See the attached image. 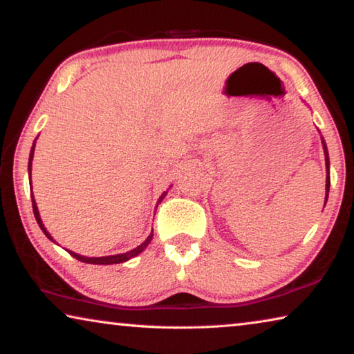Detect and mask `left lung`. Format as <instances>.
Returning <instances> with one entry per match:
<instances>
[{"label":"left lung","instance_id":"obj_1","mask_svg":"<svg viewBox=\"0 0 354 354\" xmlns=\"http://www.w3.org/2000/svg\"><path fill=\"white\" fill-rule=\"evenodd\" d=\"M322 143H323V149H325V160H326V171H328V175H326V200H328V192H329V158H328L326 143H325V140H323V137H322Z\"/></svg>","mask_w":354,"mask_h":354}]
</instances>
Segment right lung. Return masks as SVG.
<instances>
[{
    "instance_id": "add662e5",
    "label": "right lung",
    "mask_w": 354,
    "mask_h": 354,
    "mask_svg": "<svg viewBox=\"0 0 354 354\" xmlns=\"http://www.w3.org/2000/svg\"><path fill=\"white\" fill-rule=\"evenodd\" d=\"M37 140V139H35ZM35 140H34V143H32V148H31V153H29V162H28V173H29V179H31V167H32V158H34V148H35ZM32 192V190H31ZM165 194L167 192H164L162 194V196H160V200H159V203L162 201V198L165 196ZM31 198H32V211H34V217H35V220H37V223H39V226H40V230L45 232V236L50 239V241H53V237L50 236V232L46 231V227L44 226V223H41V218H40V215H39V209H37V205H35V200H34V196H32V194H31ZM151 239H153V231H151V234H149L148 237H147V241L143 242V243H140L139 247L137 248H134V250H131V251H128V253H123V254H113V256H101V257H87V256H81V254H76L75 251H70L68 250V253L75 257V259H77V261H81V262H86V263H100V266H109V263H120V262H127V261H129V259H133V257H136L137 254H140L143 250H145L147 247H148V243L151 242ZM55 242V241H53Z\"/></svg>"
}]
</instances>
